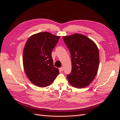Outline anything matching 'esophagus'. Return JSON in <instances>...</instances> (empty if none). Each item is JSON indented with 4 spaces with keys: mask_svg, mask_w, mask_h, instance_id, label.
Segmentation results:
<instances>
[{
    "mask_svg": "<svg viewBox=\"0 0 120 120\" xmlns=\"http://www.w3.org/2000/svg\"><path fill=\"white\" fill-rule=\"evenodd\" d=\"M59 70H60V71H61V72L63 71V70H64V68H63V67L60 68H59Z\"/></svg>",
    "mask_w": 120,
    "mask_h": 120,
    "instance_id": "obj_1",
    "label": "esophagus"
}]
</instances>
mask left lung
I'll list each match as a JSON object with an SVG mask.
<instances>
[{
    "label": "left lung",
    "instance_id": "left-lung-1",
    "mask_svg": "<svg viewBox=\"0 0 120 120\" xmlns=\"http://www.w3.org/2000/svg\"><path fill=\"white\" fill-rule=\"evenodd\" d=\"M63 39L71 56L72 71L66 76L68 82L77 88L88 86L98 69L100 59L97 46L93 40L80 34L64 36Z\"/></svg>",
    "mask_w": 120,
    "mask_h": 120
}]
</instances>
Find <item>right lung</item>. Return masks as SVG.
<instances>
[{
	"label": "right lung",
	"mask_w": 120,
	"mask_h": 120,
	"mask_svg": "<svg viewBox=\"0 0 120 120\" xmlns=\"http://www.w3.org/2000/svg\"><path fill=\"white\" fill-rule=\"evenodd\" d=\"M60 38L43 32L28 38L23 50V63L27 77L34 85L48 86L58 75L59 70L54 66L51 53Z\"/></svg>",
	"instance_id": "obj_1"
}]
</instances>
